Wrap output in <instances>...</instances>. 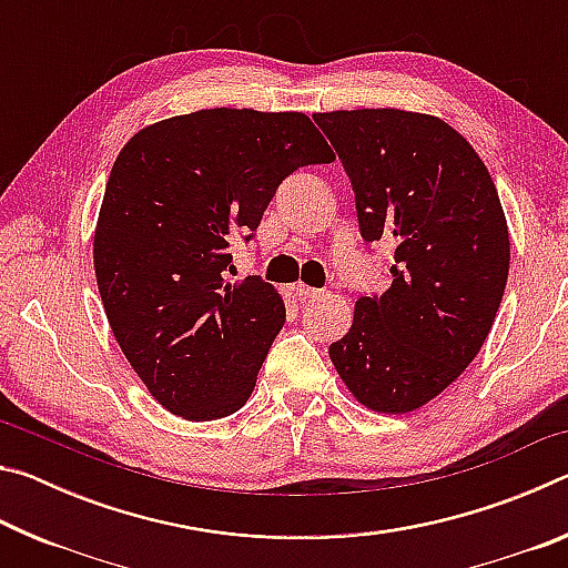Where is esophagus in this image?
Returning <instances> with one entry per match:
<instances>
[{"label":"esophagus","mask_w":568,"mask_h":568,"mask_svg":"<svg viewBox=\"0 0 568 568\" xmlns=\"http://www.w3.org/2000/svg\"><path fill=\"white\" fill-rule=\"evenodd\" d=\"M318 293H321V291H315V287L305 285V283H297V285H295V295L301 297V301H305V297H315Z\"/></svg>","instance_id":"34e87169"}]
</instances>
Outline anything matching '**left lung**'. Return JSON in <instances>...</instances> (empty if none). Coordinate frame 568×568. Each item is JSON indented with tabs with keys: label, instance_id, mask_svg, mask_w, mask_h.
Returning <instances> with one entry per match:
<instances>
[{
	"label": "left lung",
	"instance_id": "left-lung-1",
	"mask_svg": "<svg viewBox=\"0 0 568 568\" xmlns=\"http://www.w3.org/2000/svg\"><path fill=\"white\" fill-rule=\"evenodd\" d=\"M313 120L348 172L361 235L396 245L390 287L355 301L331 361L355 400L400 416L444 393L491 333L511 261L501 200L478 152L434 114Z\"/></svg>",
	"mask_w": 568,
	"mask_h": 568
}]
</instances>
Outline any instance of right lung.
Wrapping results in <instances>:
<instances>
[{"instance_id":"add662e5","label":"right lung","mask_w":568,"mask_h":568,"mask_svg":"<svg viewBox=\"0 0 568 568\" xmlns=\"http://www.w3.org/2000/svg\"><path fill=\"white\" fill-rule=\"evenodd\" d=\"M303 112L213 108L148 124L114 160L94 227V275L124 358L160 406L215 420L245 406L285 323L230 240L261 225L281 182L333 162Z\"/></svg>"}]
</instances>
